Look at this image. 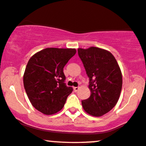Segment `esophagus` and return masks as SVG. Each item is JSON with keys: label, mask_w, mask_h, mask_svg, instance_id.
<instances>
[{"label": "esophagus", "mask_w": 146, "mask_h": 146, "mask_svg": "<svg viewBox=\"0 0 146 146\" xmlns=\"http://www.w3.org/2000/svg\"><path fill=\"white\" fill-rule=\"evenodd\" d=\"M73 89H74L75 92H78V91L79 90V89H80V88H79V87H74V88H73Z\"/></svg>", "instance_id": "1"}]
</instances>
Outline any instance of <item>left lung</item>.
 <instances>
[{
    "mask_svg": "<svg viewBox=\"0 0 146 146\" xmlns=\"http://www.w3.org/2000/svg\"><path fill=\"white\" fill-rule=\"evenodd\" d=\"M78 55L88 77L90 96L82 101L85 111L99 117L116 105L122 86L120 66L111 52L96 47L79 48Z\"/></svg>",
    "mask_w": 146,
    "mask_h": 146,
    "instance_id": "8db88e82",
    "label": "left lung"
}]
</instances>
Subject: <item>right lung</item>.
I'll return each instance as SVG.
<instances>
[{
  "mask_svg": "<svg viewBox=\"0 0 146 146\" xmlns=\"http://www.w3.org/2000/svg\"><path fill=\"white\" fill-rule=\"evenodd\" d=\"M75 49L45 48L30 58L24 74V86L33 106L45 115L61 110L73 88L66 86L63 68Z\"/></svg>",
  "mask_w": 146,
  "mask_h": 146,
  "instance_id": "add662e5",
  "label": "right lung"
}]
</instances>
